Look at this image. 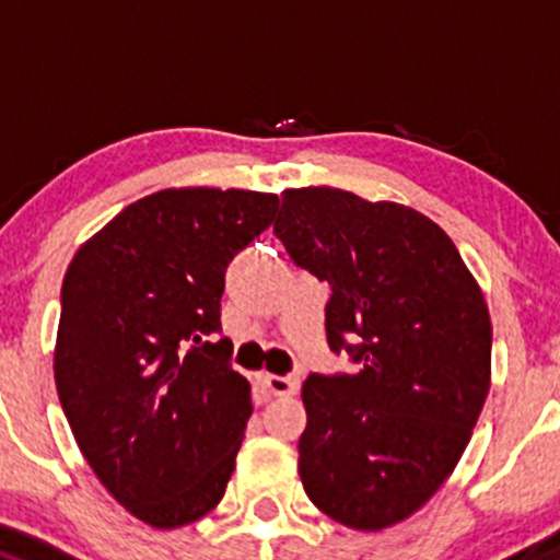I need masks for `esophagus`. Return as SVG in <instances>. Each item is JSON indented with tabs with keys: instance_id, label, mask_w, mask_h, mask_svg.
<instances>
[{
	"instance_id": "obj_1",
	"label": "esophagus",
	"mask_w": 560,
	"mask_h": 560,
	"mask_svg": "<svg viewBox=\"0 0 560 560\" xmlns=\"http://www.w3.org/2000/svg\"><path fill=\"white\" fill-rule=\"evenodd\" d=\"M259 383L276 396H292L298 388H301V383H298L295 377H284V374H270V372L259 374Z\"/></svg>"
}]
</instances>
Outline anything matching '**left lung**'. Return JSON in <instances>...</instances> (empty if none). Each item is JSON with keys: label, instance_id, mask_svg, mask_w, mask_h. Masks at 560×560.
Listing matches in <instances>:
<instances>
[{"label": "left lung", "instance_id": "left-lung-1", "mask_svg": "<svg viewBox=\"0 0 560 560\" xmlns=\"http://www.w3.org/2000/svg\"><path fill=\"white\" fill-rule=\"evenodd\" d=\"M273 235L330 284L328 345L358 363L303 383V490L347 528H390L452 476L490 394L481 287L435 221L341 188H287Z\"/></svg>", "mask_w": 560, "mask_h": 560}]
</instances>
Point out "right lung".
Here are the masks:
<instances>
[{"label": "right lung", "instance_id": "obj_1", "mask_svg": "<svg viewBox=\"0 0 560 560\" xmlns=\"http://www.w3.org/2000/svg\"><path fill=\"white\" fill-rule=\"evenodd\" d=\"M276 194L164 188L70 259L54 380L81 454L136 520L170 530L224 498L252 385L221 330L226 265L265 232Z\"/></svg>", "mask_w": 560, "mask_h": 560}]
</instances>
